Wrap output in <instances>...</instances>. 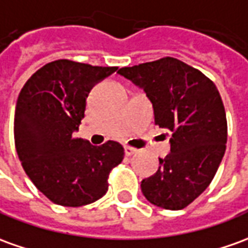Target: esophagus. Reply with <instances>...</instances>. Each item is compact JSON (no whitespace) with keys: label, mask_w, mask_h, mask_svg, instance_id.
Wrapping results in <instances>:
<instances>
[{"label":"esophagus","mask_w":248,"mask_h":248,"mask_svg":"<svg viewBox=\"0 0 248 248\" xmlns=\"http://www.w3.org/2000/svg\"><path fill=\"white\" fill-rule=\"evenodd\" d=\"M124 153H125L127 156H131V155H134V154L138 153V150L134 148V147H125V148H124Z\"/></svg>","instance_id":"1"}]
</instances>
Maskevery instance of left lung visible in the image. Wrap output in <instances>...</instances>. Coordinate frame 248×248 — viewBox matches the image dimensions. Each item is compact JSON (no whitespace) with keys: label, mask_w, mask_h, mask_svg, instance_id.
Listing matches in <instances>:
<instances>
[{"label":"left lung","mask_w":248,"mask_h":248,"mask_svg":"<svg viewBox=\"0 0 248 248\" xmlns=\"http://www.w3.org/2000/svg\"><path fill=\"white\" fill-rule=\"evenodd\" d=\"M117 73L143 89L155 124L170 134V154L141 181V192L154 205L182 209L208 187L224 156L227 119L218 90L201 71L170 56Z\"/></svg>","instance_id":"left-lung-1"}]
</instances>
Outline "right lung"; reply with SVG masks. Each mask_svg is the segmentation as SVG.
Returning a JSON list of instances; mask_svg holds the SVG:
<instances>
[{
    "instance_id": "add662e5",
    "label": "right lung",
    "mask_w": 248,
    "mask_h": 248,
    "mask_svg": "<svg viewBox=\"0 0 248 248\" xmlns=\"http://www.w3.org/2000/svg\"><path fill=\"white\" fill-rule=\"evenodd\" d=\"M116 70L61 59L37 70L18 94V158L37 190L58 205L82 206L101 199L110 170L124 158L117 141L93 146L73 138L90 90Z\"/></svg>"
}]
</instances>
